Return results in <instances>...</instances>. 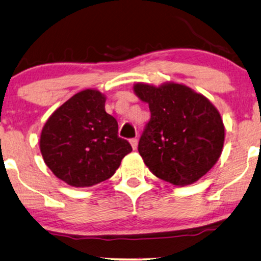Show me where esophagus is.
Masks as SVG:
<instances>
[{
    "mask_svg": "<svg viewBox=\"0 0 261 261\" xmlns=\"http://www.w3.org/2000/svg\"><path fill=\"white\" fill-rule=\"evenodd\" d=\"M129 142H130V145H132V148H133L134 151H135V149L138 148V139H130Z\"/></svg>",
    "mask_w": 261,
    "mask_h": 261,
    "instance_id": "obj_1",
    "label": "esophagus"
}]
</instances>
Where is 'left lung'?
I'll use <instances>...</instances> for the list:
<instances>
[{"label":"left lung","instance_id":"obj_1","mask_svg":"<svg viewBox=\"0 0 261 261\" xmlns=\"http://www.w3.org/2000/svg\"><path fill=\"white\" fill-rule=\"evenodd\" d=\"M134 94L147 103L151 120L139 153L155 177L176 185L194 184L215 165L224 144L219 110L185 84L135 83Z\"/></svg>","mask_w":261,"mask_h":261}]
</instances>
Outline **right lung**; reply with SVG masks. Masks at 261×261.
<instances>
[{"mask_svg": "<svg viewBox=\"0 0 261 261\" xmlns=\"http://www.w3.org/2000/svg\"><path fill=\"white\" fill-rule=\"evenodd\" d=\"M107 97L85 89L63 103L44 124L39 141L42 159L53 174L73 188L107 180L132 146L117 135V122L106 112Z\"/></svg>", "mask_w": 261, "mask_h": 261, "instance_id": "1", "label": "right lung"}]
</instances>
